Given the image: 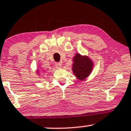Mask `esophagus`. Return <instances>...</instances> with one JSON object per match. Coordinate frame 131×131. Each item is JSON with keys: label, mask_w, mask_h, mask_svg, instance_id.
I'll return each instance as SVG.
<instances>
[{"label": "esophagus", "mask_w": 131, "mask_h": 131, "mask_svg": "<svg viewBox=\"0 0 131 131\" xmlns=\"http://www.w3.org/2000/svg\"><path fill=\"white\" fill-rule=\"evenodd\" d=\"M55 67L57 68H61L62 67V64H61V63H57L55 64Z\"/></svg>", "instance_id": "esophagus-1"}]
</instances>
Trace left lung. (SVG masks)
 Instances as JSON below:
<instances>
[{
    "label": "left lung",
    "mask_w": 131,
    "mask_h": 131,
    "mask_svg": "<svg viewBox=\"0 0 131 131\" xmlns=\"http://www.w3.org/2000/svg\"><path fill=\"white\" fill-rule=\"evenodd\" d=\"M73 61L72 71L78 80L83 81L89 77L94 66V63L89 57L76 53Z\"/></svg>",
    "instance_id": "left-lung-1"
}]
</instances>
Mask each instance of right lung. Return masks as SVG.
Segmentation results:
<instances>
[{"label":"right lung","instance_id":"add662e5","mask_svg":"<svg viewBox=\"0 0 131 131\" xmlns=\"http://www.w3.org/2000/svg\"><path fill=\"white\" fill-rule=\"evenodd\" d=\"M40 71H42V72H43V71H44V70H43V69H42V68H41V70H40ZM39 71H40V70H38V69H37V73H38V74H40V72H39Z\"/></svg>","mask_w":131,"mask_h":131}]
</instances>
